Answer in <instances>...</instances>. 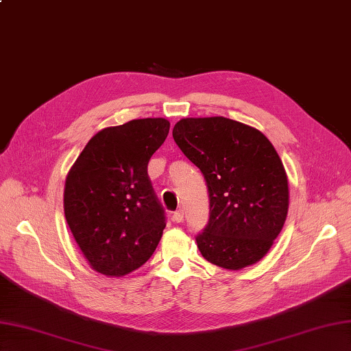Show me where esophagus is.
<instances>
[{"instance_id": "esophagus-1", "label": "esophagus", "mask_w": 351, "mask_h": 351, "mask_svg": "<svg viewBox=\"0 0 351 351\" xmlns=\"http://www.w3.org/2000/svg\"><path fill=\"white\" fill-rule=\"evenodd\" d=\"M183 211L182 210H178V211H176L174 215H173V221H176V223H182L183 221Z\"/></svg>"}]
</instances>
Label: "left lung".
I'll use <instances>...</instances> for the list:
<instances>
[{"label":"left lung","mask_w":351,"mask_h":351,"mask_svg":"<svg viewBox=\"0 0 351 351\" xmlns=\"http://www.w3.org/2000/svg\"><path fill=\"white\" fill-rule=\"evenodd\" d=\"M174 141L201 169L210 193V221L196 244L204 259L238 271L259 262L285 226L287 174L259 130L221 116L184 117Z\"/></svg>","instance_id":"obj_1"}]
</instances>
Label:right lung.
I'll list each match as a JSON object with an SVG mask.
<instances>
[{
    "instance_id": "obj_1",
    "label": "right lung",
    "mask_w": 351,
    "mask_h": 351,
    "mask_svg": "<svg viewBox=\"0 0 351 351\" xmlns=\"http://www.w3.org/2000/svg\"><path fill=\"white\" fill-rule=\"evenodd\" d=\"M168 131L164 117L104 128L68 171L66 223L89 267L102 276L123 277L138 269L160 241L165 215L147 164Z\"/></svg>"
}]
</instances>
